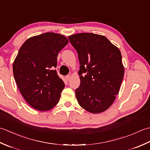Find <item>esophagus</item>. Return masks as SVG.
<instances>
[{
  "mask_svg": "<svg viewBox=\"0 0 150 150\" xmlns=\"http://www.w3.org/2000/svg\"><path fill=\"white\" fill-rule=\"evenodd\" d=\"M71 76H70V75H67V76H66V79H67V81H69L70 79H71Z\"/></svg>",
  "mask_w": 150,
  "mask_h": 150,
  "instance_id": "34e87169",
  "label": "esophagus"
}]
</instances>
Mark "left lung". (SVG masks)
Wrapping results in <instances>:
<instances>
[{
    "mask_svg": "<svg viewBox=\"0 0 150 150\" xmlns=\"http://www.w3.org/2000/svg\"><path fill=\"white\" fill-rule=\"evenodd\" d=\"M68 38L80 64V85L75 91L78 103L92 113L105 111L115 101L124 78L120 50L105 37L93 33Z\"/></svg>",
    "mask_w": 150,
    "mask_h": 150,
    "instance_id": "8db88e82",
    "label": "left lung"
}]
</instances>
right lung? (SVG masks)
<instances>
[{
	"label": "right lung",
	"instance_id": "right-lung-1",
	"mask_svg": "<svg viewBox=\"0 0 150 150\" xmlns=\"http://www.w3.org/2000/svg\"><path fill=\"white\" fill-rule=\"evenodd\" d=\"M68 42L65 36L48 32L27 39L21 46L13 62V76L33 108L47 111L59 102L65 85L54 68L58 53Z\"/></svg>",
	"mask_w": 150,
	"mask_h": 150
}]
</instances>
